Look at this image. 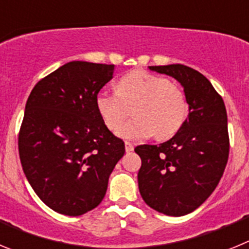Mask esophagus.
I'll return each instance as SVG.
<instances>
[{"label":"esophagus","instance_id":"obj_1","mask_svg":"<svg viewBox=\"0 0 249 249\" xmlns=\"http://www.w3.org/2000/svg\"><path fill=\"white\" fill-rule=\"evenodd\" d=\"M124 148H126V152H132L135 147H133L131 142H124Z\"/></svg>","mask_w":249,"mask_h":249}]
</instances>
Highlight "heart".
I'll use <instances>...</instances> for the list:
<instances>
[{
  "label": "heart",
  "mask_w": 249,
  "mask_h": 249,
  "mask_svg": "<svg viewBox=\"0 0 249 249\" xmlns=\"http://www.w3.org/2000/svg\"><path fill=\"white\" fill-rule=\"evenodd\" d=\"M116 92L101 91L96 108L111 131L120 128L130 112L135 117L121 127L118 135L128 140L172 137L188 113L182 89L168 78L144 71H132L118 80Z\"/></svg>",
  "instance_id": "obj_1"
}]
</instances>
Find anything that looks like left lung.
Segmentation results:
<instances>
[{
  "label": "left lung",
  "mask_w": 249,
  "mask_h": 249,
  "mask_svg": "<svg viewBox=\"0 0 249 249\" xmlns=\"http://www.w3.org/2000/svg\"><path fill=\"white\" fill-rule=\"evenodd\" d=\"M183 87L188 117L167 142L142 144L138 188L151 208L167 215L188 214L206 201L223 176L230 153L227 112L212 83L184 65L149 66Z\"/></svg>",
  "instance_id": "obj_1"
}]
</instances>
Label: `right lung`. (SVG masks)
<instances>
[{"label":"right lung","instance_id":"obj_1","mask_svg":"<svg viewBox=\"0 0 249 249\" xmlns=\"http://www.w3.org/2000/svg\"><path fill=\"white\" fill-rule=\"evenodd\" d=\"M113 65L72 61L34 87L26 103L18 152L27 181L54 212L81 215L102 202L124 142L107 128L96 96Z\"/></svg>","mask_w":249,"mask_h":249}]
</instances>
